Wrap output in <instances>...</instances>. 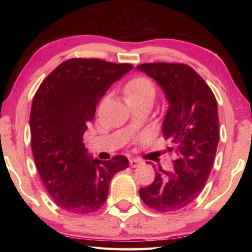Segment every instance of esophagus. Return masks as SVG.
I'll list each match as a JSON object with an SVG mask.
<instances>
[{
  "label": "esophagus",
  "instance_id": "34e87169",
  "mask_svg": "<svg viewBox=\"0 0 252 252\" xmlns=\"http://www.w3.org/2000/svg\"><path fill=\"white\" fill-rule=\"evenodd\" d=\"M141 163H142V161L139 160V159H130V165H131V167H133V168L138 167V165H140Z\"/></svg>",
  "mask_w": 252,
  "mask_h": 252
}]
</instances>
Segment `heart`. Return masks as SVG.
Masks as SVG:
<instances>
[{
	"label": "heart",
	"instance_id": "heart-1",
	"mask_svg": "<svg viewBox=\"0 0 252 252\" xmlns=\"http://www.w3.org/2000/svg\"><path fill=\"white\" fill-rule=\"evenodd\" d=\"M126 95L130 101L153 102L157 95V88L151 79L144 75H138L131 79L126 85Z\"/></svg>",
	"mask_w": 252,
	"mask_h": 252
}]
</instances>
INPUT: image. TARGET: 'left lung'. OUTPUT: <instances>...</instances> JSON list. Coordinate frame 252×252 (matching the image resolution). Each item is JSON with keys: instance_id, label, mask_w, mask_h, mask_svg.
Instances as JSON below:
<instances>
[{"instance_id": "1", "label": "left lung", "mask_w": 252, "mask_h": 252, "mask_svg": "<svg viewBox=\"0 0 252 252\" xmlns=\"http://www.w3.org/2000/svg\"><path fill=\"white\" fill-rule=\"evenodd\" d=\"M136 67L155 79L169 100L162 132L171 142L168 150L177 157L172 171L159 168L151 185L140 189V198L153 210H180L199 197L215 162L219 142L216 96L201 76L183 63H143Z\"/></svg>"}]
</instances>
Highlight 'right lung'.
<instances>
[{"mask_svg":"<svg viewBox=\"0 0 252 252\" xmlns=\"http://www.w3.org/2000/svg\"><path fill=\"white\" fill-rule=\"evenodd\" d=\"M132 67L73 58L55 67L35 92L30 114L34 161L50 197L63 210L78 215L99 210L111 179L129 167L123 156L92 160L83 134L101 97Z\"/></svg>","mask_w":252,"mask_h":252,"instance_id":"add662e5","label":"right lung"}]
</instances>
